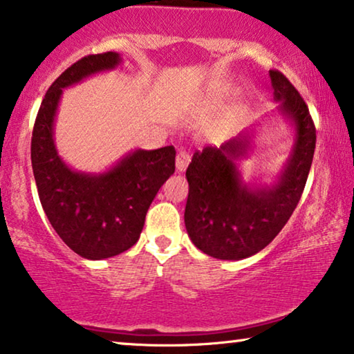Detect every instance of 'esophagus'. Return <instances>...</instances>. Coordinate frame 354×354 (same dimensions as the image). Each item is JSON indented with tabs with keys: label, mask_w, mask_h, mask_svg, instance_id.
Instances as JSON below:
<instances>
[{
	"label": "esophagus",
	"mask_w": 354,
	"mask_h": 354,
	"mask_svg": "<svg viewBox=\"0 0 354 354\" xmlns=\"http://www.w3.org/2000/svg\"><path fill=\"white\" fill-rule=\"evenodd\" d=\"M189 162H191V156H189V152L179 151L178 156H176V170L179 173H183L187 168Z\"/></svg>",
	"instance_id": "obj_1"
}]
</instances>
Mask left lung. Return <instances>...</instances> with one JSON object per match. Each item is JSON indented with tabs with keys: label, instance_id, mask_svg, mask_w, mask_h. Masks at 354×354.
<instances>
[{
	"label": "left lung",
	"instance_id": "left-lung-1",
	"mask_svg": "<svg viewBox=\"0 0 354 354\" xmlns=\"http://www.w3.org/2000/svg\"><path fill=\"white\" fill-rule=\"evenodd\" d=\"M278 113L294 130L291 152L275 181L246 183L239 160L251 151V130L221 147L195 151L186 170L184 223L192 243L221 261L254 256L279 234L307 183L316 130L304 98L279 71H270Z\"/></svg>",
	"mask_w": 354,
	"mask_h": 354
}]
</instances>
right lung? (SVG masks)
Masks as SVG:
<instances>
[{
  "mask_svg": "<svg viewBox=\"0 0 354 354\" xmlns=\"http://www.w3.org/2000/svg\"><path fill=\"white\" fill-rule=\"evenodd\" d=\"M120 63V54L106 52L84 57L63 71L42 100L31 136L42 209L65 245L88 261L118 256L138 241L152 200L175 173L173 146L130 151L102 173L77 171L57 151L54 125L63 88Z\"/></svg>",
  "mask_w": 354,
  "mask_h": 354,
  "instance_id": "add662e5",
  "label": "right lung"
}]
</instances>
